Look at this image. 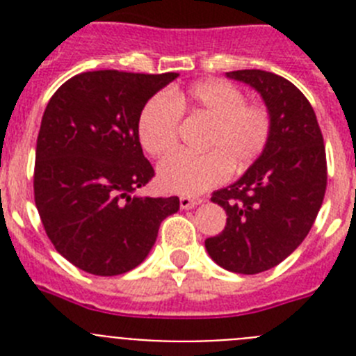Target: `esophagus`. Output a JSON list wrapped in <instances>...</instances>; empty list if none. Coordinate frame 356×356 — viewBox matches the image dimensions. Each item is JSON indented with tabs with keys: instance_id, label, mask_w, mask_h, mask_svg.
I'll return each mask as SVG.
<instances>
[{
	"instance_id": "esophagus-1",
	"label": "esophagus",
	"mask_w": 356,
	"mask_h": 356,
	"mask_svg": "<svg viewBox=\"0 0 356 356\" xmlns=\"http://www.w3.org/2000/svg\"><path fill=\"white\" fill-rule=\"evenodd\" d=\"M201 203V200H193V197H180V207L184 210H191L194 207H197Z\"/></svg>"
}]
</instances>
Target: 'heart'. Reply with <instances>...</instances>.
Returning a JSON list of instances; mask_svg holds the SVG:
<instances>
[{
  "instance_id": "b5f03b06",
  "label": "heart",
  "mask_w": 356,
  "mask_h": 356,
  "mask_svg": "<svg viewBox=\"0 0 356 356\" xmlns=\"http://www.w3.org/2000/svg\"><path fill=\"white\" fill-rule=\"evenodd\" d=\"M181 112L209 121L201 140L207 153H176L160 163V187L172 194L197 196L222 184L229 171H246L271 137V115L262 105L246 103L244 92L228 81L205 80L187 92L153 96L144 105L139 139L146 153L163 156L176 146Z\"/></svg>"
}]
</instances>
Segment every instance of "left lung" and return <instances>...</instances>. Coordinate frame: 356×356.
Segmentation results:
<instances>
[{
	"label": "left lung",
	"instance_id": "8db88e82",
	"mask_svg": "<svg viewBox=\"0 0 356 356\" xmlns=\"http://www.w3.org/2000/svg\"><path fill=\"white\" fill-rule=\"evenodd\" d=\"M226 78L260 94L271 137L237 181L212 194L228 219L205 248L226 271L257 275L284 262L312 228L326 191V151L316 112L294 83L260 69Z\"/></svg>",
	"mask_w": 356,
	"mask_h": 356
}]
</instances>
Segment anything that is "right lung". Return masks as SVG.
I'll return each mask as SVG.
<instances>
[{"label":"right lung","instance_id":"right-lung-1","mask_svg":"<svg viewBox=\"0 0 356 356\" xmlns=\"http://www.w3.org/2000/svg\"><path fill=\"white\" fill-rule=\"evenodd\" d=\"M178 72H81L53 94L35 149L33 193L58 253L81 271L115 276L144 262L180 200L137 196L155 176L139 140L144 105Z\"/></svg>","mask_w":356,"mask_h":356}]
</instances>
